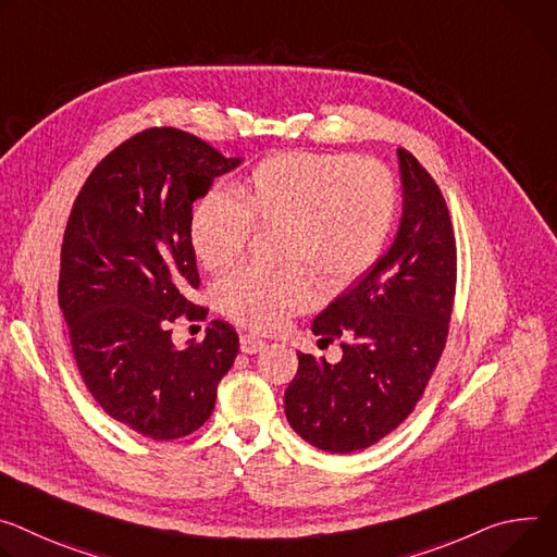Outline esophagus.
<instances>
[{
	"instance_id": "34e87169",
	"label": "esophagus",
	"mask_w": 557,
	"mask_h": 557,
	"mask_svg": "<svg viewBox=\"0 0 557 557\" xmlns=\"http://www.w3.org/2000/svg\"><path fill=\"white\" fill-rule=\"evenodd\" d=\"M264 346H267V342L258 335H242V339H239V348H242V352H246V356H256V352H260Z\"/></svg>"
}]
</instances>
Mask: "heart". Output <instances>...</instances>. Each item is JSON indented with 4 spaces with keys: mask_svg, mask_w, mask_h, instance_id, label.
I'll return each mask as SVG.
<instances>
[{
    "mask_svg": "<svg viewBox=\"0 0 557 557\" xmlns=\"http://www.w3.org/2000/svg\"><path fill=\"white\" fill-rule=\"evenodd\" d=\"M397 193L391 173L371 160L286 150L262 160L228 190L199 201L190 242L209 271L231 267L256 226H284L286 260L318 269L329 288H344L382 256L393 228ZM318 282L305 267H244L220 284L224 313L258 331L309 309Z\"/></svg>",
    "mask_w": 557,
    "mask_h": 557,
    "instance_id": "obj_1",
    "label": "heart"
}]
</instances>
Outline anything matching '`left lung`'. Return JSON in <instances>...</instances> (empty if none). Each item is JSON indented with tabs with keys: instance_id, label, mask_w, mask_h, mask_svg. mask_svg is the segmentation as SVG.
I'll return each mask as SVG.
<instances>
[{
	"instance_id": "obj_1",
	"label": "left lung",
	"mask_w": 557,
	"mask_h": 557,
	"mask_svg": "<svg viewBox=\"0 0 557 557\" xmlns=\"http://www.w3.org/2000/svg\"><path fill=\"white\" fill-rule=\"evenodd\" d=\"M401 218L384 256L313 320L342 360L297 352L284 393L293 431L329 453L362 450L407 420L442 356L455 295V237L433 177L397 148Z\"/></svg>"
}]
</instances>
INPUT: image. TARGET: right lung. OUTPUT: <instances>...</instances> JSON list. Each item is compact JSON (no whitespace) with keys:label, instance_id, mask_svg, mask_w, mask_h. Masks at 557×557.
<instances>
[{"label":"right lung","instance_id":"add662e5","mask_svg":"<svg viewBox=\"0 0 557 557\" xmlns=\"http://www.w3.org/2000/svg\"><path fill=\"white\" fill-rule=\"evenodd\" d=\"M239 164L190 133L150 128L99 162L73 205L58 295L77 369L99 407L144 437L205 424L237 356L228 322L182 348L169 324L207 315L186 299L199 286L193 201Z\"/></svg>","mask_w":557,"mask_h":557}]
</instances>
